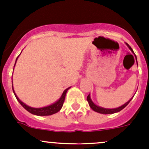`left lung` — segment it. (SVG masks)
Instances as JSON below:
<instances>
[{
	"instance_id": "obj_1",
	"label": "left lung",
	"mask_w": 149,
	"mask_h": 149,
	"mask_svg": "<svg viewBox=\"0 0 149 149\" xmlns=\"http://www.w3.org/2000/svg\"><path fill=\"white\" fill-rule=\"evenodd\" d=\"M125 45L127 46V47H128L129 49H130V51H131V52H133V54H134L135 58H136V55H135L134 52H133V49H132V48L130 47V46L128 44H127V43H125ZM137 64H138V63H137ZM133 97H134V95H133ZM133 97H132L131 99H130V100H128V101H127V102L125 103L124 104L122 105V106L118 107H116V108H112V109H109V108L102 107L98 106V105L95 104L93 102L92 100H91V96H90V94H88V97H87V101H88V105H89L90 107H91V109H92L94 111H95V112H98V113L103 114V115H109V114L116 113V112H120V111H121L122 109H124V108L125 107L127 106V104H128L129 102H130L131 101L132 99H133Z\"/></svg>"
}]
</instances>
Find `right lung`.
<instances>
[{
    "instance_id": "add662e5",
    "label": "right lung",
    "mask_w": 149,
    "mask_h": 149,
    "mask_svg": "<svg viewBox=\"0 0 149 149\" xmlns=\"http://www.w3.org/2000/svg\"><path fill=\"white\" fill-rule=\"evenodd\" d=\"M21 53H22V52H21ZM19 56L16 58V63H15V64H14V67H15V65H16V61H17V59H18V58H19ZM12 84H13V80H12ZM12 88H13V94H14L16 100H17L18 102L21 104V105H22V106L26 110H27L29 112H30V113L33 114V115H37V116H48V115H53V114H55V113H57V112H59V111L61 110V108H62V107H63V105L64 101H65L66 93H67L68 90L69 88H70V86L66 88L65 90H64V91L63 92L61 97H60V98L58 99V100H57L55 102L52 103V104L48 105V106L43 107H39V108L31 107L28 106V105H26V104L24 103L23 102L21 101V100H19V97H17V95L16 94V93H15L14 89H13V84H12Z\"/></svg>"
}]
</instances>
